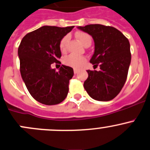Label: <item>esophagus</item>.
I'll return each mask as SVG.
<instances>
[{
    "instance_id": "1",
    "label": "esophagus",
    "mask_w": 150,
    "mask_h": 150,
    "mask_svg": "<svg viewBox=\"0 0 150 150\" xmlns=\"http://www.w3.org/2000/svg\"><path fill=\"white\" fill-rule=\"evenodd\" d=\"M78 72H79V70H78V69H74V73H75V74H77V73H78Z\"/></svg>"
}]
</instances>
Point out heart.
Segmentation results:
<instances>
[{
    "mask_svg": "<svg viewBox=\"0 0 150 150\" xmlns=\"http://www.w3.org/2000/svg\"><path fill=\"white\" fill-rule=\"evenodd\" d=\"M76 37L78 40L80 41V42L82 45H85L86 43L88 42H91V37L90 36V35H88V33H83V32H80L76 34ZM68 40V36H64L60 42V44H59V48L62 51H64L66 50V45L67 42ZM86 62V58H84L83 56H76V55L71 54L69 56H66V57L64 59V63L67 66L71 67H73L77 69V68H80L83 66V65L85 64Z\"/></svg>",
    "mask_w": 150,
    "mask_h": 150,
    "instance_id": "1",
    "label": "heart"
}]
</instances>
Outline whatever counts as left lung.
I'll return each mask as SVG.
<instances>
[{"label":"left lung","mask_w":150,"mask_h":150,"mask_svg":"<svg viewBox=\"0 0 150 150\" xmlns=\"http://www.w3.org/2000/svg\"><path fill=\"white\" fill-rule=\"evenodd\" d=\"M78 28L92 36L94 52L90 62L100 69L87 70L84 88L94 100H113L127 79L131 62L130 42L122 32L110 26L91 24Z\"/></svg>","instance_id":"left-lung-1"}]
</instances>
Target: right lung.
I'll return each instance as SVG.
<instances>
[{
  "instance_id": "1",
  "label": "right lung",
  "mask_w": 150,
  "mask_h": 150,
  "mask_svg": "<svg viewBox=\"0 0 150 150\" xmlns=\"http://www.w3.org/2000/svg\"><path fill=\"white\" fill-rule=\"evenodd\" d=\"M74 26L45 25L27 33L18 47L20 73L30 95L39 103L52 105L67 96L69 81L74 75L70 67L62 65L59 72L53 63L61 64L59 44Z\"/></svg>"
}]
</instances>
